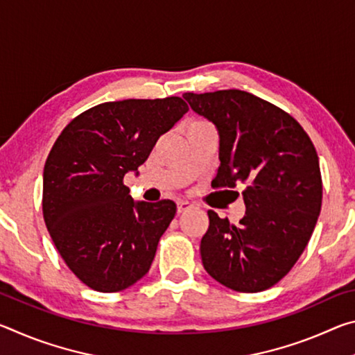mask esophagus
Masks as SVG:
<instances>
[{"label": "esophagus", "mask_w": 355, "mask_h": 355, "mask_svg": "<svg viewBox=\"0 0 355 355\" xmlns=\"http://www.w3.org/2000/svg\"><path fill=\"white\" fill-rule=\"evenodd\" d=\"M191 208H192V203L188 202V200L177 202V211L178 213H184V211H188V209H191Z\"/></svg>", "instance_id": "obj_1"}]
</instances>
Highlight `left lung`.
Listing matches in <instances>:
<instances>
[{"label": "left lung", "mask_w": 355, "mask_h": 355, "mask_svg": "<svg viewBox=\"0 0 355 355\" xmlns=\"http://www.w3.org/2000/svg\"><path fill=\"white\" fill-rule=\"evenodd\" d=\"M183 98L218 130L213 188L243 186L245 205L238 225L209 209L203 268L230 290H268L290 272L315 230L322 200L316 150L290 114L254 94L228 89Z\"/></svg>", "instance_id": "8db88e82"}]
</instances>
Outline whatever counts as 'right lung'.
<instances>
[{
  "label": "right lung",
  "instance_id": "obj_1",
  "mask_svg": "<svg viewBox=\"0 0 355 355\" xmlns=\"http://www.w3.org/2000/svg\"><path fill=\"white\" fill-rule=\"evenodd\" d=\"M188 105L180 97L107 101L62 130L44 167V219L70 271L101 293L148 272L177 211L172 200L135 202L123 184Z\"/></svg>",
  "mask_w": 355,
  "mask_h": 355
}]
</instances>
